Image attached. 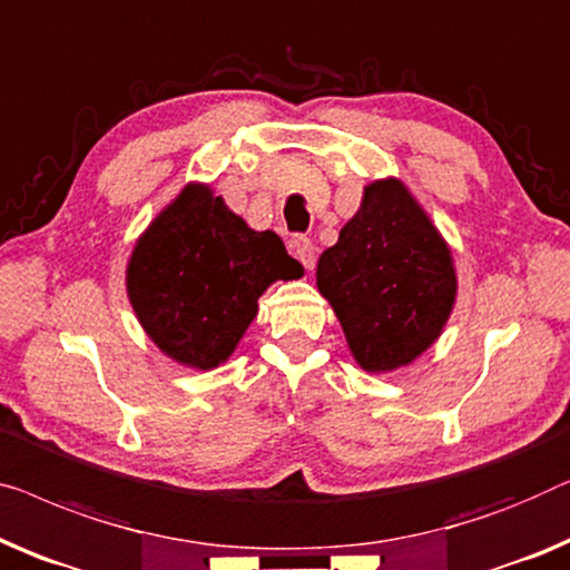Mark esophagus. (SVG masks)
I'll return each mask as SVG.
<instances>
[{
    "label": "esophagus",
    "mask_w": 570,
    "mask_h": 570,
    "mask_svg": "<svg viewBox=\"0 0 570 570\" xmlns=\"http://www.w3.org/2000/svg\"><path fill=\"white\" fill-rule=\"evenodd\" d=\"M291 246H293L295 257L301 259V265H303L305 269H313V265H316V246H313L311 238L295 236Z\"/></svg>",
    "instance_id": "34e87169"
}]
</instances>
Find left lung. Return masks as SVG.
<instances>
[{
  "label": "left lung",
  "mask_w": 570,
  "mask_h": 570,
  "mask_svg": "<svg viewBox=\"0 0 570 570\" xmlns=\"http://www.w3.org/2000/svg\"><path fill=\"white\" fill-rule=\"evenodd\" d=\"M316 285L370 373L409 365L432 346L458 293L448 244L399 179L365 187L340 242L321 254Z\"/></svg>",
  "instance_id": "left-lung-1"
}]
</instances>
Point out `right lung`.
Masks as SVG:
<instances>
[{
	"label": "right lung",
	"mask_w": 570,
	"mask_h": 570,
	"mask_svg": "<svg viewBox=\"0 0 570 570\" xmlns=\"http://www.w3.org/2000/svg\"><path fill=\"white\" fill-rule=\"evenodd\" d=\"M303 267L272 230H252L210 187L187 185L138 238L128 298L146 334L171 360L216 367L236 350L275 279Z\"/></svg>",
	"instance_id": "add662e5"
}]
</instances>
